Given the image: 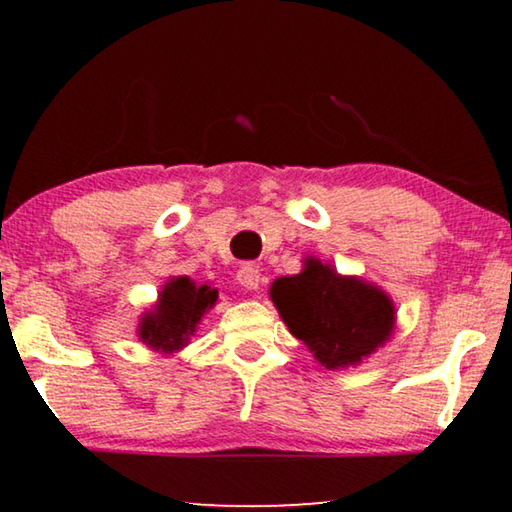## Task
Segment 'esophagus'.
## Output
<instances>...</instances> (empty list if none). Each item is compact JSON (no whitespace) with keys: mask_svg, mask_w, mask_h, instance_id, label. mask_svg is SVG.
Instances as JSON below:
<instances>
[{"mask_svg":"<svg viewBox=\"0 0 512 512\" xmlns=\"http://www.w3.org/2000/svg\"><path fill=\"white\" fill-rule=\"evenodd\" d=\"M237 282H239L244 289H248V291L259 289V282H262V275H259V268L253 266V264L241 266L239 273H237Z\"/></svg>","mask_w":512,"mask_h":512,"instance_id":"34e87169","label":"esophagus"}]
</instances>
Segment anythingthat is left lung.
<instances>
[{
    "label": "left lung",
    "instance_id": "1",
    "mask_svg": "<svg viewBox=\"0 0 512 512\" xmlns=\"http://www.w3.org/2000/svg\"><path fill=\"white\" fill-rule=\"evenodd\" d=\"M268 296L289 332L327 370L359 366L395 332V302L384 289L316 257H307L300 273L277 277Z\"/></svg>",
    "mask_w": 512,
    "mask_h": 512
}]
</instances>
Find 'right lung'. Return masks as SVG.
<instances>
[{
  "label": "right lung",
  "mask_w": 512,
  "mask_h": 512,
  "mask_svg": "<svg viewBox=\"0 0 512 512\" xmlns=\"http://www.w3.org/2000/svg\"><path fill=\"white\" fill-rule=\"evenodd\" d=\"M216 300L219 289L212 284H198L187 275L169 277L158 291V300L137 320V339L153 352H180L192 341Z\"/></svg>",
  "instance_id": "right-lung-1"
}]
</instances>
